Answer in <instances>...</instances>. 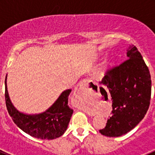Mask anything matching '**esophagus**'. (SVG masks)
Wrapping results in <instances>:
<instances>
[{
	"label": "esophagus",
	"instance_id": "obj_1",
	"mask_svg": "<svg viewBox=\"0 0 155 155\" xmlns=\"http://www.w3.org/2000/svg\"><path fill=\"white\" fill-rule=\"evenodd\" d=\"M86 81H82L79 82L78 84L75 87L74 91V95L75 98H78L83 94V92L84 91V90L86 89Z\"/></svg>",
	"mask_w": 155,
	"mask_h": 155
}]
</instances>
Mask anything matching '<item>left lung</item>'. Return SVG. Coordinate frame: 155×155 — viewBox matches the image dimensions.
Masks as SVG:
<instances>
[{
	"label": "left lung",
	"mask_w": 155,
	"mask_h": 155,
	"mask_svg": "<svg viewBox=\"0 0 155 155\" xmlns=\"http://www.w3.org/2000/svg\"><path fill=\"white\" fill-rule=\"evenodd\" d=\"M127 61L109 70L100 82L108 88L113 102L112 116L105 128L99 130L104 136L120 137L130 132L143 120L150 105L151 80L148 68L134 45L127 49ZM90 86L97 87L91 82Z\"/></svg>",
	"instance_id": "obj_1"
}]
</instances>
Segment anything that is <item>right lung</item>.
I'll use <instances>...</instances> for the list:
<instances>
[{"mask_svg":"<svg viewBox=\"0 0 155 155\" xmlns=\"http://www.w3.org/2000/svg\"><path fill=\"white\" fill-rule=\"evenodd\" d=\"M5 78V102L14 123L30 136L42 140H53L62 136L71 120L73 109L68 106L71 89L64 91L47 110L39 114L29 115L15 109L9 98Z\"/></svg>","mask_w":155,"mask_h":155,"instance_id":"right-lung-1","label":"right lung"}]
</instances>
